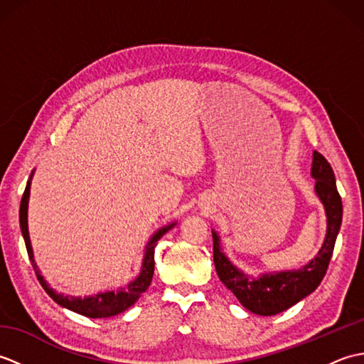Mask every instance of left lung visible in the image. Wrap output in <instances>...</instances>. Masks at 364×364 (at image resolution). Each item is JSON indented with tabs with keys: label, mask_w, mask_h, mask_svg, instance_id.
<instances>
[{
	"label": "left lung",
	"mask_w": 364,
	"mask_h": 364,
	"mask_svg": "<svg viewBox=\"0 0 364 364\" xmlns=\"http://www.w3.org/2000/svg\"><path fill=\"white\" fill-rule=\"evenodd\" d=\"M311 175L316 178V192L327 211V236L310 264L294 272L262 275L258 280H249L231 264L220 252L219 237L213 233V257L220 282L235 294L247 310L259 316H274L288 310L299 300L306 297L321 284L326 275L336 236L343 222V202L336 189L333 168L319 151L313 154Z\"/></svg>",
	"instance_id": "8db88e82"
}]
</instances>
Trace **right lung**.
I'll return each instance as SVG.
<instances>
[{"instance_id":"right-lung-1","label":"right lung","mask_w":364,"mask_h":364,"mask_svg":"<svg viewBox=\"0 0 364 364\" xmlns=\"http://www.w3.org/2000/svg\"><path fill=\"white\" fill-rule=\"evenodd\" d=\"M29 186L31 184L28 181L25 192H23L21 202H20V228H21L23 237H25V244H26V250H28V257L31 259V264H33L34 272L37 275V280L41 282L42 288L46 291V294H48V296L60 306H65V308H68V310H72L75 313L87 316V318H111V316L125 311L127 308L134 305L136 300L141 297L146 289H149V286L151 283V278L154 274V247H156L161 236L164 235L168 228H172L173 225H168L166 228L159 230L158 233L151 237V241L149 242V245H146V249H145V257H144L141 274H139V277L134 282H131L123 289L97 294V296L84 297V299L63 296V294H58L56 291H53L48 284H46L43 277L41 275V272H38L37 264L34 262V255H33V249H31V241H29V233H28Z\"/></svg>"}]
</instances>
